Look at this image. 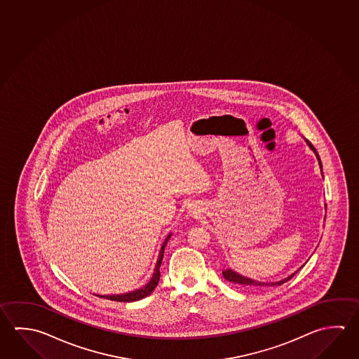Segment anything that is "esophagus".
Instances as JSON below:
<instances>
[{"instance_id": "obj_1", "label": "esophagus", "mask_w": 359, "mask_h": 359, "mask_svg": "<svg viewBox=\"0 0 359 359\" xmlns=\"http://www.w3.org/2000/svg\"><path fill=\"white\" fill-rule=\"evenodd\" d=\"M188 212L190 215H194V217H196L198 214L201 213L199 207H198V205H195V204H191V205L189 207Z\"/></svg>"}]
</instances>
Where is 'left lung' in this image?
Masks as SVG:
<instances>
[{
    "label": "left lung",
    "instance_id": "8db88e82",
    "mask_svg": "<svg viewBox=\"0 0 359 359\" xmlns=\"http://www.w3.org/2000/svg\"><path fill=\"white\" fill-rule=\"evenodd\" d=\"M308 145L310 146V149L315 152V155H316V158L319 160V165H320V169L323 168L321 166L320 158H319V155H318V152L314 149V146L311 145L309 141ZM297 272V271H296ZM296 272H294L292 275H290L289 277H286V278H283L281 281H277V283H259V281H255V280H251V278H248V277L242 276V275H239L237 272H234L233 270H226L223 271L222 273H223V277L228 280L229 283H237V285H241V286H243V287H262V286H280V285H283V283H287L291 277L295 275Z\"/></svg>",
    "mask_w": 359,
    "mask_h": 359
}]
</instances>
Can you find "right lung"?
Returning a JSON list of instances; mask_svg holds the SVG:
<instances>
[{
  "mask_svg": "<svg viewBox=\"0 0 359 359\" xmlns=\"http://www.w3.org/2000/svg\"><path fill=\"white\" fill-rule=\"evenodd\" d=\"M170 236L171 234H169V236L166 237L164 243L161 245V250H160V253H158V262H156V266H155V270H154L152 277L150 278V281L146 283L144 287L135 290V291H131V292H127V294H120V295H100V297L108 299V300H114V302H137V300H141V299H144L146 296L150 295L152 291L155 290V287L158 286V280H160V266H161L163 257H164L165 245H168V241L170 238Z\"/></svg>",
  "mask_w": 359,
  "mask_h": 359,
  "instance_id": "obj_1",
  "label": "right lung"
}]
</instances>
